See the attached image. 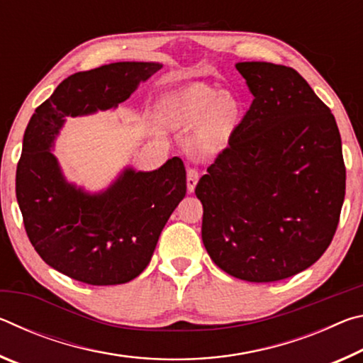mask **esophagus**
<instances>
[{"mask_svg":"<svg viewBox=\"0 0 363 363\" xmlns=\"http://www.w3.org/2000/svg\"><path fill=\"white\" fill-rule=\"evenodd\" d=\"M199 171L196 169H194V168H190L189 171H187V190L190 194L194 192L195 190V186H196V182H199Z\"/></svg>","mask_w":363,"mask_h":363,"instance_id":"1","label":"esophagus"}]
</instances>
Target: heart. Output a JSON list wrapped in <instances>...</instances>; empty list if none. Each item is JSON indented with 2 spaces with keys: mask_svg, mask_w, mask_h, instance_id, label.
I'll list each match as a JSON object with an SVG mask.
<instances>
[{
  "mask_svg": "<svg viewBox=\"0 0 363 363\" xmlns=\"http://www.w3.org/2000/svg\"><path fill=\"white\" fill-rule=\"evenodd\" d=\"M162 118L173 128H194L196 152L210 155L219 152L235 130L240 118V101L230 93L203 83L174 89L158 104Z\"/></svg>",
  "mask_w": 363,
  "mask_h": 363,
  "instance_id": "1",
  "label": "heart"
}]
</instances>
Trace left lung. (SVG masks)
Returning a JSON list of instances; mask_svg holds the SVG:
<instances>
[{
	"label": "left lung",
	"instance_id": "left-lung-1",
	"mask_svg": "<svg viewBox=\"0 0 363 363\" xmlns=\"http://www.w3.org/2000/svg\"><path fill=\"white\" fill-rule=\"evenodd\" d=\"M250 110L195 187L201 240L232 277L267 284L311 267L333 240L346 194L331 110L299 73L238 62Z\"/></svg>",
	"mask_w": 363,
	"mask_h": 363
}]
</instances>
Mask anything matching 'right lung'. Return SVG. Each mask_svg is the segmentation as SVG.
I'll use <instances>...</instances> for the list:
<instances>
[{"label": "right lung", "mask_w": 363, "mask_h": 363, "mask_svg": "<svg viewBox=\"0 0 363 363\" xmlns=\"http://www.w3.org/2000/svg\"><path fill=\"white\" fill-rule=\"evenodd\" d=\"M158 62H115L73 73L35 110L23 134L16 196L23 225L48 266L88 285H121L149 266L160 233L186 196L179 157L153 171L125 168L101 192L65 179L52 147L67 116L116 108Z\"/></svg>", "instance_id": "obj_1"}]
</instances>
